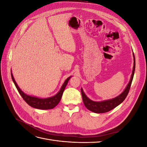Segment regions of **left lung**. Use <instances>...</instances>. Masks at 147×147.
Instances as JSON below:
<instances>
[{
  "label": "left lung",
  "instance_id": "1",
  "mask_svg": "<svg viewBox=\"0 0 147 147\" xmlns=\"http://www.w3.org/2000/svg\"><path fill=\"white\" fill-rule=\"evenodd\" d=\"M133 56H134V67H133V70H132V73L131 77V80L127 85L126 89L124 90V91L121 93V94L119 95L117 97H115V98H113L112 99L104 100L102 102H94L89 99L88 97L84 94L82 89H81L83 103L84 105H85L86 107L89 110H90L91 112H93L94 113H97L107 112H109L110 110H112L114 108L116 107L119 105L122 102L124 101V99H126V97H127L128 92L130 90L133 77H134V71L136 68V61H135V57H134V53H133Z\"/></svg>",
  "mask_w": 147,
  "mask_h": 147
}]
</instances>
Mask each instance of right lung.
<instances>
[{
	"instance_id": "obj_1",
	"label": "right lung",
	"mask_w": 147,
	"mask_h": 147,
	"mask_svg": "<svg viewBox=\"0 0 147 147\" xmlns=\"http://www.w3.org/2000/svg\"><path fill=\"white\" fill-rule=\"evenodd\" d=\"M11 75L12 80L13 83H14L16 89L18 90V91L20 94L21 96L22 97H23V99L24 100V101L26 102V103H27L28 105H29L30 106L34 108L38 109H42V110H48V109H53L55 107H56L57 104H59V102L61 99L62 96H63V92L65 90V88L67 86V84L69 79L70 78V77H69L66 79V80L64 82L63 85L62 86L60 91L57 94H56L55 96L53 97H49V98L41 99V98H38V97H32V96L26 94L25 93H24L20 90V88L18 87V84L16 83L14 78H13V76L11 73Z\"/></svg>"
}]
</instances>
